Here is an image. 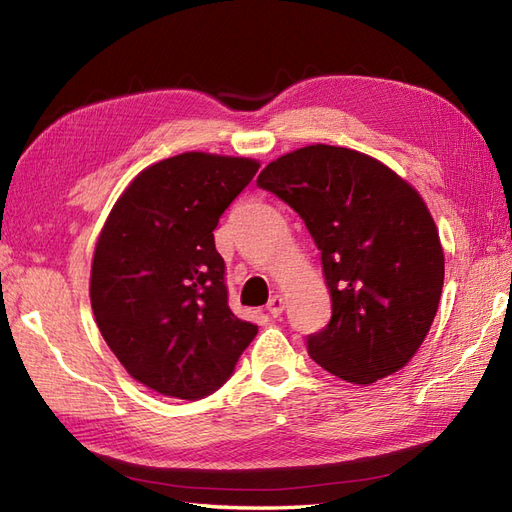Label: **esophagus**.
Wrapping results in <instances>:
<instances>
[{"mask_svg": "<svg viewBox=\"0 0 512 512\" xmlns=\"http://www.w3.org/2000/svg\"><path fill=\"white\" fill-rule=\"evenodd\" d=\"M266 309H268V313H270L272 318H279L281 313H283V309H285V298L279 296V294H274V296L268 300Z\"/></svg>", "mask_w": 512, "mask_h": 512, "instance_id": "obj_1", "label": "esophagus"}]
</instances>
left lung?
I'll return each instance as SVG.
<instances>
[{
    "instance_id": "obj_1",
    "label": "left lung",
    "mask_w": 512,
    "mask_h": 512,
    "mask_svg": "<svg viewBox=\"0 0 512 512\" xmlns=\"http://www.w3.org/2000/svg\"><path fill=\"white\" fill-rule=\"evenodd\" d=\"M257 186L290 205L322 253L333 313L309 357L348 383L404 368L437 316L443 248L428 207L374 157L331 144L281 155Z\"/></svg>"
}]
</instances>
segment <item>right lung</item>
Returning a JSON list of instances; mask_svg holds the SVG:
<instances>
[{
  "instance_id": "obj_1",
  "label": "right lung",
  "mask_w": 512,
  "mask_h": 512,
  "mask_svg": "<svg viewBox=\"0 0 512 512\" xmlns=\"http://www.w3.org/2000/svg\"><path fill=\"white\" fill-rule=\"evenodd\" d=\"M259 164L181 153L129 183L97 240L90 305L123 368L164 396L199 400L233 374L257 326L233 316L214 229Z\"/></svg>"
}]
</instances>
